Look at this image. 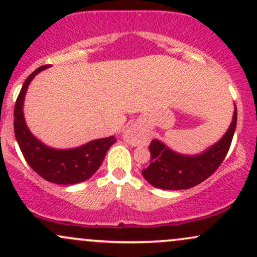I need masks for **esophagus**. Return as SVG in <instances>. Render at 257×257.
Instances as JSON below:
<instances>
[{
	"instance_id": "1",
	"label": "esophagus",
	"mask_w": 257,
	"mask_h": 257,
	"mask_svg": "<svg viewBox=\"0 0 257 257\" xmlns=\"http://www.w3.org/2000/svg\"><path fill=\"white\" fill-rule=\"evenodd\" d=\"M123 139L126 144L135 147L145 143L147 134L143 125L139 124V123H132L131 125L126 126L124 133H123Z\"/></svg>"
}]
</instances>
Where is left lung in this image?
<instances>
[{"instance_id":"1","label":"left lung","mask_w":257,"mask_h":257,"mask_svg":"<svg viewBox=\"0 0 257 257\" xmlns=\"http://www.w3.org/2000/svg\"><path fill=\"white\" fill-rule=\"evenodd\" d=\"M237 126V107L228 131L216 144L198 155H181L166 144L153 139L149 150L151 164L143 170V176L153 187L162 190H187L215 173L225 159Z\"/></svg>"}]
</instances>
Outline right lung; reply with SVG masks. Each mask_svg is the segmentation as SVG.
<instances>
[{"label":"right lung","instance_id":"1","mask_svg":"<svg viewBox=\"0 0 257 257\" xmlns=\"http://www.w3.org/2000/svg\"><path fill=\"white\" fill-rule=\"evenodd\" d=\"M51 65L38 67L26 78L14 106V134L25 161L41 178L58 185H72L85 181L104 161L106 152L116 143L114 137L91 140L75 149H53L31 134L25 123L24 99L29 84L38 72Z\"/></svg>","mask_w":257,"mask_h":257}]
</instances>
